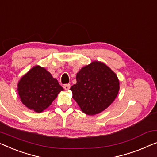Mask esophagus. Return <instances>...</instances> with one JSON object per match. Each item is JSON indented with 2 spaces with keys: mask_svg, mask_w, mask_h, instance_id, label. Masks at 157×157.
<instances>
[{
  "mask_svg": "<svg viewBox=\"0 0 157 157\" xmlns=\"http://www.w3.org/2000/svg\"><path fill=\"white\" fill-rule=\"evenodd\" d=\"M63 88H64L65 90H66V91L69 90L70 88H71V85H70V84H66V85H64Z\"/></svg>",
  "mask_w": 157,
  "mask_h": 157,
  "instance_id": "1",
  "label": "esophagus"
}]
</instances>
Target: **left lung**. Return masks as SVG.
<instances>
[{
  "label": "left lung",
  "instance_id": "left-lung-1",
  "mask_svg": "<svg viewBox=\"0 0 157 157\" xmlns=\"http://www.w3.org/2000/svg\"><path fill=\"white\" fill-rule=\"evenodd\" d=\"M77 83L70 89L72 98L86 115L101 113L114 101L120 82L116 74L101 61H92L79 70Z\"/></svg>",
  "mask_w": 157,
  "mask_h": 157
}]
</instances>
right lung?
<instances>
[{"label": "right lung", "instance_id": "1", "mask_svg": "<svg viewBox=\"0 0 157 157\" xmlns=\"http://www.w3.org/2000/svg\"><path fill=\"white\" fill-rule=\"evenodd\" d=\"M17 90L22 104L40 113L52 104L63 88L46 68L36 65L20 78Z\"/></svg>", "mask_w": 157, "mask_h": 157}]
</instances>
